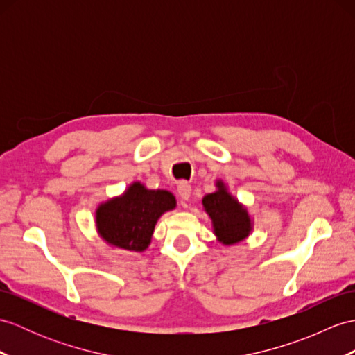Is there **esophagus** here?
Returning a JSON list of instances; mask_svg holds the SVG:
<instances>
[{
    "instance_id": "1",
    "label": "esophagus",
    "mask_w": 355,
    "mask_h": 355,
    "mask_svg": "<svg viewBox=\"0 0 355 355\" xmlns=\"http://www.w3.org/2000/svg\"><path fill=\"white\" fill-rule=\"evenodd\" d=\"M178 194L180 197V200H182V203L189 200V197H191V185H189L188 182H185V180H182V182H179V185H178Z\"/></svg>"
}]
</instances>
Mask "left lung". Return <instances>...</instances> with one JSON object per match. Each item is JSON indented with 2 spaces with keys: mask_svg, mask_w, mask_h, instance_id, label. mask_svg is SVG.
I'll use <instances>...</instances> for the list:
<instances>
[{
  "mask_svg": "<svg viewBox=\"0 0 355 355\" xmlns=\"http://www.w3.org/2000/svg\"><path fill=\"white\" fill-rule=\"evenodd\" d=\"M214 193L202 198L203 211L209 215L212 232L223 245H235L250 236L254 221L247 206L233 196L223 179L215 180Z\"/></svg>",
  "mask_w": 355,
  "mask_h": 355,
  "instance_id": "8db88e82",
  "label": "left lung"
}]
</instances>
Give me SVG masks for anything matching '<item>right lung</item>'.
I'll return each instance as SVG.
<instances>
[{
    "mask_svg": "<svg viewBox=\"0 0 355 355\" xmlns=\"http://www.w3.org/2000/svg\"><path fill=\"white\" fill-rule=\"evenodd\" d=\"M175 207L176 198L167 189H150L135 180L120 196L98 205L94 226L107 245L143 253L152 243L158 220Z\"/></svg>",
    "mask_w": 355,
    "mask_h": 355,
    "instance_id": "add662e5",
    "label": "right lung"
}]
</instances>
